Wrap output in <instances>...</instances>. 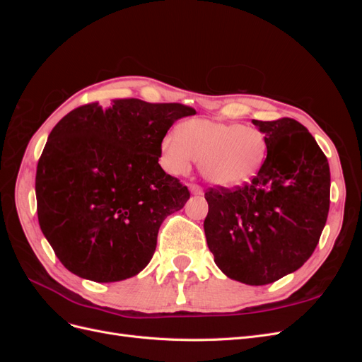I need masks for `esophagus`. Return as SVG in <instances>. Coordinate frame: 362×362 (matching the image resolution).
<instances>
[{
    "mask_svg": "<svg viewBox=\"0 0 362 362\" xmlns=\"http://www.w3.org/2000/svg\"><path fill=\"white\" fill-rule=\"evenodd\" d=\"M189 190L193 193V194H204V192H202V187L201 185H198V184H190L189 185Z\"/></svg>",
    "mask_w": 362,
    "mask_h": 362,
    "instance_id": "obj_1",
    "label": "esophagus"
}]
</instances>
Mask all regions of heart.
<instances>
[{
  "label": "heart",
  "mask_w": 362,
  "mask_h": 362,
  "mask_svg": "<svg viewBox=\"0 0 362 362\" xmlns=\"http://www.w3.org/2000/svg\"><path fill=\"white\" fill-rule=\"evenodd\" d=\"M267 157V140L259 129L235 122L193 119L161 140L163 166L185 175L193 160L206 182L235 189L254 180Z\"/></svg>",
  "instance_id": "heart-1"
}]
</instances>
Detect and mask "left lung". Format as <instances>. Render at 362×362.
<instances>
[{
  "mask_svg": "<svg viewBox=\"0 0 362 362\" xmlns=\"http://www.w3.org/2000/svg\"><path fill=\"white\" fill-rule=\"evenodd\" d=\"M267 140L261 170L242 187L205 193L208 249L228 278L266 286L300 269L329 211V163L294 119L252 120Z\"/></svg>",
  "mask_w": 362,
  "mask_h": 362,
  "instance_id": "8db88e82",
  "label": "left lung"
}]
</instances>
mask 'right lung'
Returning <instances> with one entry per match:
<instances>
[{"instance_id": "add662e5", "label": "right lung", "mask_w": 362, "mask_h": 362, "mask_svg": "<svg viewBox=\"0 0 362 362\" xmlns=\"http://www.w3.org/2000/svg\"><path fill=\"white\" fill-rule=\"evenodd\" d=\"M194 113L131 98L81 105L52 128L37 163V217L74 275L116 282L148 266L163 221L190 198L158 164L161 140Z\"/></svg>"}]
</instances>
